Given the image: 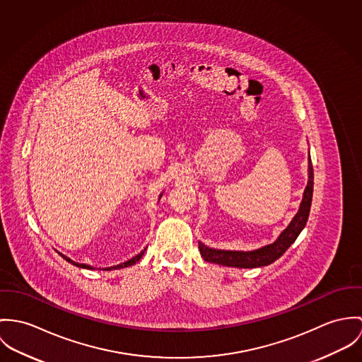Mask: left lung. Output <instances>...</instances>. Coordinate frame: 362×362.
Wrapping results in <instances>:
<instances>
[{"mask_svg":"<svg viewBox=\"0 0 362 362\" xmlns=\"http://www.w3.org/2000/svg\"><path fill=\"white\" fill-rule=\"evenodd\" d=\"M313 192H314V169L311 163V157L308 158V183L304 190L303 201L300 204V209L288 223V226L283 230L281 236L274 241L272 244L264 245L254 251H228V250H215L209 248L205 244L199 243L201 257L206 262L219 264L225 267H235V268H258L265 267L275 262L281 258L284 251L296 241L301 230L304 229L313 201Z\"/></svg>","mask_w":362,"mask_h":362,"instance_id":"obj_1","label":"left lung"}]
</instances>
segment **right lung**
<instances>
[{
	"label": "right lung",
	"instance_id": "1",
	"mask_svg": "<svg viewBox=\"0 0 362 362\" xmlns=\"http://www.w3.org/2000/svg\"><path fill=\"white\" fill-rule=\"evenodd\" d=\"M162 196V194H161ZM161 196H160V199H161ZM147 248H144L140 254H137L136 257H133V258H130L129 261H126V262H122L119 265H115V267H111V268H107L105 271H111V269H121V268H126V267H130V265H134L143 255H144V251H146ZM59 255L64 258V259H66L68 262H71V264H74V265H76V267H79V268H86V269H93L90 265H86V264H79V262H75V261H72L71 258H68V257H65L64 254H61L59 252Z\"/></svg>",
	"mask_w": 362,
	"mask_h": 362
}]
</instances>
